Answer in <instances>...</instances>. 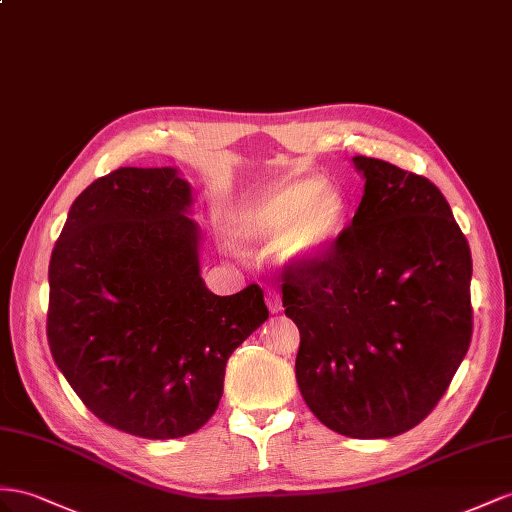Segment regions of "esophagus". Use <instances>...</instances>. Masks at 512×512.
<instances>
[{"mask_svg":"<svg viewBox=\"0 0 512 512\" xmlns=\"http://www.w3.org/2000/svg\"><path fill=\"white\" fill-rule=\"evenodd\" d=\"M266 305H268L270 313H279L281 311V296L274 290H268L266 292Z\"/></svg>","mask_w":512,"mask_h":512,"instance_id":"obj_1","label":"esophagus"}]
</instances>
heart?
<instances>
[{
	"mask_svg": "<svg viewBox=\"0 0 512 512\" xmlns=\"http://www.w3.org/2000/svg\"><path fill=\"white\" fill-rule=\"evenodd\" d=\"M344 201L322 181L294 177L270 183L244 199L231 216V233L242 242L279 240L285 264L305 266L318 259L339 235Z\"/></svg>",
	"mask_w": 512,
	"mask_h": 512,
	"instance_id": "1",
	"label": "heart"
}]
</instances>
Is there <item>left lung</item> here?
<instances>
[{
    "label": "left lung",
    "mask_w": 512,
    "mask_h": 512,
    "mask_svg": "<svg viewBox=\"0 0 512 512\" xmlns=\"http://www.w3.org/2000/svg\"><path fill=\"white\" fill-rule=\"evenodd\" d=\"M350 227L281 274L300 331L296 381L320 422L352 439L411 430L450 387L471 342V253L435 183L376 157Z\"/></svg>",
    "instance_id": "1"
}]
</instances>
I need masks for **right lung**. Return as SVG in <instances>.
Listing matches in <instances>:
<instances>
[{
	"label": "right lung",
	"mask_w": 512,
	"mask_h": 512,
	"mask_svg": "<svg viewBox=\"0 0 512 512\" xmlns=\"http://www.w3.org/2000/svg\"><path fill=\"white\" fill-rule=\"evenodd\" d=\"M192 188L177 168H119L73 201L49 261L47 342L103 424L177 439L218 409L231 352L268 320L261 287L207 290Z\"/></svg>",
	"instance_id": "1"
}]
</instances>
